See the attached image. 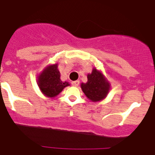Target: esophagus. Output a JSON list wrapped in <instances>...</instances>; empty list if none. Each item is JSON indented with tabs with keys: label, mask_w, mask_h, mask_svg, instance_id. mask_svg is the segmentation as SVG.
Here are the masks:
<instances>
[{
	"label": "esophagus",
	"mask_w": 155,
	"mask_h": 155,
	"mask_svg": "<svg viewBox=\"0 0 155 155\" xmlns=\"http://www.w3.org/2000/svg\"><path fill=\"white\" fill-rule=\"evenodd\" d=\"M80 84V81H72L71 82V84L73 86H75V87H78Z\"/></svg>",
	"instance_id": "34e87169"
}]
</instances>
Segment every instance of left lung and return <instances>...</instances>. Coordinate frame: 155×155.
<instances>
[{
  "label": "left lung",
  "mask_w": 155,
  "mask_h": 155,
  "mask_svg": "<svg viewBox=\"0 0 155 155\" xmlns=\"http://www.w3.org/2000/svg\"><path fill=\"white\" fill-rule=\"evenodd\" d=\"M81 87L86 96L92 102L103 99L110 88L109 82L105 80L102 73L94 68L91 74H87V83H82Z\"/></svg>",
  "instance_id": "left-lung-1"
}]
</instances>
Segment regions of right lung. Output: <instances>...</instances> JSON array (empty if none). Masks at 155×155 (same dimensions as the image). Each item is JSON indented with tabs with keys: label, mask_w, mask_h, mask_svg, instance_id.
<instances>
[{
	"label": "right lung",
	"mask_w": 155,
	"mask_h": 155,
	"mask_svg": "<svg viewBox=\"0 0 155 155\" xmlns=\"http://www.w3.org/2000/svg\"><path fill=\"white\" fill-rule=\"evenodd\" d=\"M61 74L57 64L49 66L39 76L38 84L42 93L47 97L53 98L59 94L64 87L69 85L68 82L61 80Z\"/></svg>",
	"instance_id": "add662e5"
}]
</instances>
